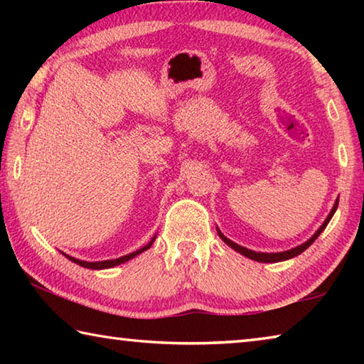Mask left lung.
I'll list each match as a JSON object with an SVG mask.
<instances>
[{"mask_svg":"<svg viewBox=\"0 0 364 364\" xmlns=\"http://www.w3.org/2000/svg\"><path fill=\"white\" fill-rule=\"evenodd\" d=\"M337 205H338V200H336V204H334V207H332V210L329 212V215H328V218L324 220V223L319 226V230L313 234V236L308 239L306 242H304L301 245H297V247H294V249H291V250H286V252H274V254H267V252H255V250H250V249H245V247H242V245H239V244H236V242H232L231 239H228L223 232H221L218 228H217V231H218V236L221 237V241H223L225 244H228L230 245L231 249H234L236 252H239V254H242L244 257H247V258H252V260H255V262H262V263H276V262H284V260H289V258H294V257H297V255H300L301 252L304 250H306L308 247H310V245L316 241L318 239V236L319 234H321L323 231H324V228L328 226V223L331 221V218H332V215H334V212L337 210Z\"/></svg>","mask_w":364,"mask_h":364,"instance_id":"obj_1","label":"left lung"}]
</instances>
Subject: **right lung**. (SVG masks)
Returning a JSON list of instances; mask_svg holds the SVG:
<instances>
[{
	"label": "right lung",
	"instance_id": "right-lung-1",
	"mask_svg": "<svg viewBox=\"0 0 364 364\" xmlns=\"http://www.w3.org/2000/svg\"><path fill=\"white\" fill-rule=\"evenodd\" d=\"M154 241H156V236H154V237L151 239V242H147V244L144 245V247L138 249L136 252H132V254H128V255H123V257H120V258H114V260H104V262H83V260H78V258H73V257H70V255H65V254H63V255H65L67 258H69L70 262L77 263V264H80V267H83V268H90V269H106V268H114V267H117V264H122V263H125V262H128V260H132V258H134L136 255H139L141 252H144V250L149 249Z\"/></svg>",
	"mask_w": 364,
	"mask_h": 364
}]
</instances>
